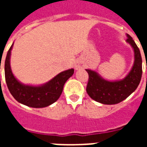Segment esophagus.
Wrapping results in <instances>:
<instances>
[{
    "label": "esophagus",
    "mask_w": 147,
    "mask_h": 147,
    "mask_svg": "<svg viewBox=\"0 0 147 147\" xmlns=\"http://www.w3.org/2000/svg\"><path fill=\"white\" fill-rule=\"evenodd\" d=\"M83 67H84V64H82V63H80V62H77L76 64V66H75L76 70L80 69V68H83Z\"/></svg>",
    "instance_id": "obj_1"
}]
</instances>
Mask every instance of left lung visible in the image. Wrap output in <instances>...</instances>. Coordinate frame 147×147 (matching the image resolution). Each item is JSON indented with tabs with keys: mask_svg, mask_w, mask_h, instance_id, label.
I'll return each instance as SVG.
<instances>
[{
	"mask_svg": "<svg viewBox=\"0 0 147 147\" xmlns=\"http://www.w3.org/2000/svg\"><path fill=\"white\" fill-rule=\"evenodd\" d=\"M127 42L134 49L135 62L131 71L123 80L109 82L102 79L95 71L89 69L86 70L89 75L86 92L96 102L105 105L120 103L134 92L139 86L142 74V57L132 38L129 34H127Z\"/></svg>",
	"mask_w": 147,
	"mask_h": 147,
	"instance_id": "obj_1",
	"label": "left lung"
}]
</instances>
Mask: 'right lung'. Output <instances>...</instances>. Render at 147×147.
<instances>
[{
    "label": "right lung",
    "mask_w": 147,
    "mask_h": 147,
    "mask_svg": "<svg viewBox=\"0 0 147 147\" xmlns=\"http://www.w3.org/2000/svg\"><path fill=\"white\" fill-rule=\"evenodd\" d=\"M12 45L8 49L5 63V81L11 95L20 103L32 108L46 107L57 101L62 94L64 83L73 75L74 69L62 71L42 86L24 85L15 78L11 72L10 55Z\"/></svg>",
    "instance_id": "right-lung-1"
}]
</instances>
